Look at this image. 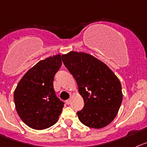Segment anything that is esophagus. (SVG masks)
<instances>
[{"label":"esophagus","mask_w":147,"mask_h":147,"mask_svg":"<svg viewBox=\"0 0 147 147\" xmlns=\"http://www.w3.org/2000/svg\"><path fill=\"white\" fill-rule=\"evenodd\" d=\"M66 103H67V105H70V103H71V99L70 98H69V99H67V101H66Z\"/></svg>","instance_id":"34e87169"}]
</instances>
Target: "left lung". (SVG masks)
<instances>
[{"instance_id": "8db88e82", "label": "left lung", "mask_w": 147, "mask_h": 147, "mask_svg": "<svg viewBox=\"0 0 147 147\" xmlns=\"http://www.w3.org/2000/svg\"><path fill=\"white\" fill-rule=\"evenodd\" d=\"M64 66L76 80L84 107L77 112L83 124L101 128L116 117L123 100L120 82L102 61L92 55L71 51L61 56Z\"/></svg>"}]
</instances>
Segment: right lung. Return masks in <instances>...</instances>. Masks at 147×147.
Masks as SVG:
<instances>
[{
	"label": "right lung",
	"mask_w": 147,
	"mask_h": 147,
	"mask_svg": "<svg viewBox=\"0 0 147 147\" xmlns=\"http://www.w3.org/2000/svg\"><path fill=\"white\" fill-rule=\"evenodd\" d=\"M61 67L60 54L41 60L27 71L15 89L16 112L31 128H48L61 115L64 103L56 96L53 83Z\"/></svg>",
	"instance_id": "add662e5"
}]
</instances>
